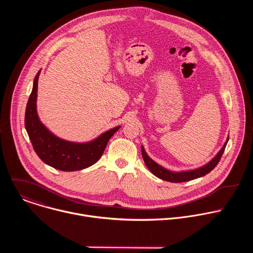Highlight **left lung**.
Here are the masks:
<instances>
[{
    "instance_id": "obj_1",
    "label": "left lung",
    "mask_w": 253,
    "mask_h": 253,
    "mask_svg": "<svg viewBox=\"0 0 253 253\" xmlns=\"http://www.w3.org/2000/svg\"><path fill=\"white\" fill-rule=\"evenodd\" d=\"M228 142V138L225 142V144L223 145V147L221 148V150L217 153L209 163H207L206 165L195 169V170H189V171H183V172H172L169 171L165 168H163L162 166H160L159 164H157L156 162H154L144 150L143 146H141V152H142V157L144 162H145L146 166L148 167V169L158 178L165 180V181H169V182H175V183H179V182H185V181H190V180L202 177L206 174H208L211 170H213L215 168V166L218 164L224 149L226 147V144Z\"/></svg>"
}]
</instances>
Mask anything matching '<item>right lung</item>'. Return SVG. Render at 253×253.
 Instances as JSON below:
<instances>
[{
  "instance_id": "1",
  "label": "right lung",
  "mask_w": 253,
  "mask_h": 253,
  "mask_svg": "<svg viewBox=\"0 0 253 253\" xmlns=\"http://www.w3.org/2000/svg\"><path fill=\"white\" fill-rule=\"evenodd\" d=\"M39 75L40 71L35 77L25 113V127L35 152L43 162L61 171H77L95 164L101 158L108 141L120 126L88 143L69 142L56 137L41 123L37 114L36 101Z\"/></svg>"
}]
</instances>
